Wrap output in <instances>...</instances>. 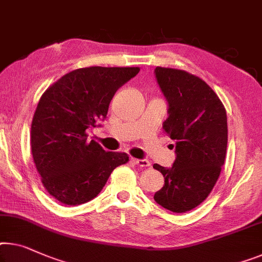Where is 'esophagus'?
<instances>
[{
	"label": "esophagus",
	"mask_w": 262,
	"mask_h": 262,
	"mask_svg": "<svg viewBox=\"0 0 262 262\" xmlns=\"http://www.w3.org/2000/svg\"><path fill=\"white\" fill-rule=\"evenodd\" d=\"M132 161L139 167H148L149 166V161L146 159H132Z\"/></svg>",
	"instance_id": "34e87169"
}]
</instances>
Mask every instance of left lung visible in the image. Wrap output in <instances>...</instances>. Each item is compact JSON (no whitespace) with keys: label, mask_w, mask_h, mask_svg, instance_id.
I'll return each instance as SVG.
<instances>
[{"label":"left lung","mask_w":262,"mask_h":262,"mask_svg":"<svg viewBox=\"0 0 262 262\" xmlns=\"http://www.w3.org/2000/svg\"><path fill=\"white\" fill-rule=\"evenodd\" d=\"M156 81L168 103L163 130L174 140L170 168L154 163L165 185L154 200L173 213H185L212 192L227 150V114L205 81L185 70L156 67Z\"/></svg>","instance_id":"obj_1"}]
</instances>
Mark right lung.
<instances>
[{
	"label": "right lung",
	"mask_w": 262,
	"mask_h": 262,
	"mask_svg": "<svg viewBox=\"0 0 262 262\" xmlns=\"http://www.w3.org/2000/svg\"><path fill=\"white\" fill-rule=\"evenodd\" d=\"M138 67H89L66 74L47 89L31 122V153L41 180L57 201L76 206L97 196L128 155L106 151L88 141L87 130L101 127L116 91Z\"/></svg>",
	"instance_id": "1"
}]
</instances>
